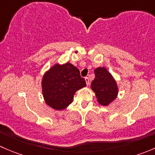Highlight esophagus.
I'll return each instance as SVG.
<instances>
[{"label": "esophagus", "instance_id": "34e87169", "mask_svg": "<svg viewBox=\"0 0 155 155\" xmlns=\"http://www.w3.org/2000/svg\"><path fill=\"white\" fill-rule=\"evenodd\" d=\"M85 82H86L87 85H89V79H88V77H85Z\"/></svg>", "mask_w": 155, "mask_h": 155}]
</instances>
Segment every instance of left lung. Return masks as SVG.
Returning a JSON list of instances; mask_svg holds the SVG:
<instances>
[{
    "label": "left lung",
    "instance_id": "obj_1",
    "mask_svg": "<svg viewBox=\"0 0 155 155\" xmlns=\"http://www.w3.org/2000/svg\"><path fill=\"white\" fill-rule=\"evenodd\" d=\"M94 74L95 78L91 87L94 91L98 102L101 105L107 106L116 98L118 94L116 82L105 68L95 69Z\"/></svg>",
    "mask_w": 155,
    "mask_h": 155
}]
</instances>
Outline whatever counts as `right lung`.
<instances>
[{"mask_svg": "<svg viewBox=\"0 0 155 155\" xmlns=\"http://www.w3.org/2000/svg\"><path fill=\"white\" fill-rule=\"evenodd\" d=\"M86 86L79 69L70 63L55 64L45 73L42 81L43 94L46 104L61 110L72 103L75 92Z\"/></svg>", "mask_w": 155, "mask_h": 155, "instance_id": "1", "label": "right lung"}]
</instances>
